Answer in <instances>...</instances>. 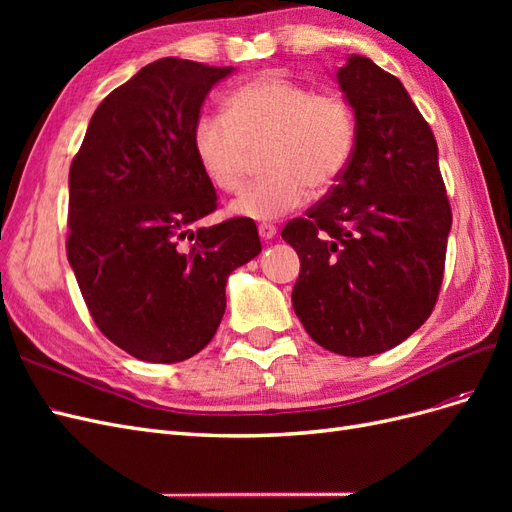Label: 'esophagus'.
<instances>
[{
  "mask_svg": "<svg viewBox=\"0 0 512 512\" xmlns=\"http://www.w3.org/2000/svg\"><path fill=\"white\" fill-rule=\"evenodd\" d=\"M258 235H260V239L269 241V239H273L277 235V228L273 224H260L258 226Z\"/></svg>",
  "mask_w": 512,
  "mask_h": 512,
  "instance_id": "obj_1",
  "label": "esophagus"
}]
</instances>
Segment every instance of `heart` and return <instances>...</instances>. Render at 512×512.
Here are the masks:
<instances>
[{
  "label": "heart",
  "instance_id": "b5f03b06",
  "mask_svg": "<svg viewBox=\"0 0 512 512\" xmlns=\"http://www.w3.org/2000/svg\"><path fill=\"white\" fill-rule=\"evenodd\" d=\"M269 141V175L232 200L235 218L273 222L303 207L312 185L327 190L344 175L356 141L352 108L337 94H316L280 72L235 87L226 111H207L194 123L196 160L215 188L237 192L252 149Z\"/></svg>",
  "mask_w": 512,
  "mask_h": 512
}]
</instances>
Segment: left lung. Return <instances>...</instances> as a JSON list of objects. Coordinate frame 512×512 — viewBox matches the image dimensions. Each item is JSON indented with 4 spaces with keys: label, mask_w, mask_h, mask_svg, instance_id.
Returning a JSON list of instances; mask_svg holds the SVG:
<instances>
[{
    "label": "left lung",
    "mask_w": 512,
    "mask_h": 512,
    "mask_svg": "<svg viewBox=\"0 0 512 512\" xmlns=\"http://www.w3.org/2000/svg\"><path fill=\"white\" fill-rule=\"evenodd\" d=\"M335 79L356 121L352 158L282 239L301 260L292 307L309 337L335 354L371 356L429 318L453 213L436 138L401 81L363 55Z\"/></svg>",
    "instance_id": "8db88e82"
}]
</instances>
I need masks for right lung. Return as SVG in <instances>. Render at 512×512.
I'll return each instance as SVG.
<instances>
[{
    "label": "right lung",
    "mask_w": 512,
    "mask_h": 512,
    "mask_svg": "<svg viewBox=\"0 0 512 512\" xmlns=\"http://www.w3.org/2000/svg\"><path fill=\"white\" fill-rule=\"evenodd\" d=\"M232 72L153 61L100 102L70 166L68 262L98 329L147 363L203 350L222 322L228 275L262 250L254 220L194 230L218 207L194 123Z\"/></svg>",
    "instance_id": "obj_1"
}]
</instances>
